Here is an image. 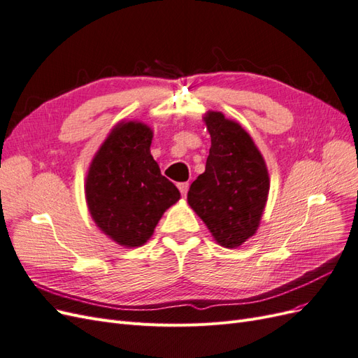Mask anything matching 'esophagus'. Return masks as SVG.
I'll return each mask as SVG.
<instances>
[{
  "instance_id": "esophagus-1",
  "label": "esophagus",
  "mask_w": 358,
  "mask_h": 358,
  "mask_svg": "<svg viewBox=\"0 0 358 358\" xmlns=\"http://www.w3.org/2000/svg\"><path fill=\"white\" fill-rule=\"evenodd\" d=\"M178 188H179L182 196H187L188 188H189V183L188 182H180V183H178Z\"/></svg>"
}]
</instances>
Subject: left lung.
Returning <instances> with one entry per match:
<instances>
[{"label": "left lung", "mask_w": 358, "mask_h": 358, "mask_svg": "<svg viewBox=\"0 0 358 358\" xmlns=\"http://www.w3.org/2000/svg\"><path fill=\"white\" fill-rule=\"evenodd\" d=\"M210 134L206 170L191 183L188 204L224 248L254 236L268 194L266 162L254 140L221 112L204 117Z\"/></svg>", "instance_id": "8db88e82"}]
</instances>
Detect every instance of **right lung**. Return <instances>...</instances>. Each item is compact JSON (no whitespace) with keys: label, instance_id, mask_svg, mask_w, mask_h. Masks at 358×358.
Returning <instances> with one entry per match:
<instances>
[{"label":"right lung","instance_id":"add662e5","mask_svg":"<svg viewBox=\"0 0 358 358\" xmlns=\"http://www.w3.org/2000/svg\"><path fill=\"white\" fill-rule=\"evenodd\" d=\"M152 129L121 122L95 154L86 176V203L92 220L116 243L134 248L154 233L180 192L161 175L150 155Z\"/></svg>","mask_w":358,"mask_h":358}]
</instances>
